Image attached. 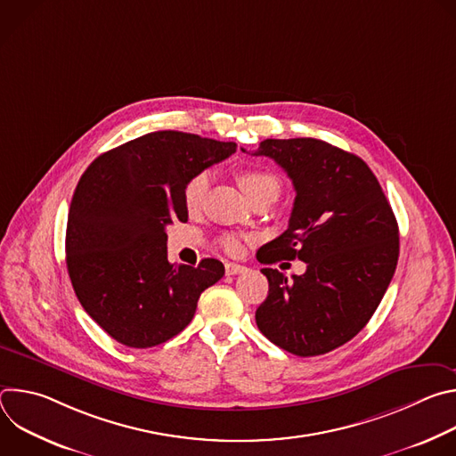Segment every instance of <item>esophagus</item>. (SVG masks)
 Wrapping results in <instances>:
<instances>
[{"label": "esophagus", "mask_w": 456, "mask_h": 456, "mask_svg": "<svg viewBox=\"0 0 456 456\" xmlns=\"http://www.w3.org/2000/svg\"><path fill=\"white\" fill-rule=\"evenodd\" d=\"M247 269L243 265H238V264H225V273L229 276H236V274H243Z\"/></svg>", "instance_id": "1"}]
</instances>
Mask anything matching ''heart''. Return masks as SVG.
<instances>
[{
  "label": "heart",
  "instance_id": "heart-1",
  "mask_svg": "<svg viewBox=\"0 0 456 456\" xmlns=\"http://www.w3.org/2000/svg\"><path fill=\"white\" fill-rule=\"evenodd\" d=\"M238 183L245 191L248 199H254L262 192H274V194L280 192V178L274 173L262 167H241L238 171ZM208 185H209L208 173H197L187 180L183 187V202L187 209L194 211L202 206ZM220 243L231 254L240 250V241L232 234L224 236Z\"/></svg>",
  "mask_w": 456,
  "mask_h": 456
}]
</instances>
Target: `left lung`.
<instances>
[{"label":"left lung","instance_id":"1","mask_svg":"<svg viewBox=\"0 0 456 456\" xmlns=\"http://www.w3.org/2000/svg\"><path fill=\"white\" fill-rule=\"evenodd\" d=\"M252 155L273 159L296 189L289 229L257 250V262L306 264L292 280L262 269L269 296L256 310L257 329L299 357L332 352L366 327L395 274L392 206L368 164L329 142L267 139Z\"/></svg>","mask_w":456,"mask_h":456}]
</instances>
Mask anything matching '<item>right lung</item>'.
<instances>
[{
  "label": "right lung",
  "instance_id": "add662e5",
  "mask_svg": "<svg viewBox=\"0 0 456 456\" xmlns=\"http://www.w3.org/2000/svg\"><path fill=\"white\" fill-rule=\"evenodd\" d=\"M234 151V142L153 132L102 153L83 173L69 211L67 267L83 308L115 341L166 343L222 280L215 257L171 265L166 227L187 222V180Z\"/></svg>",
  "mask_w": 456,
  "mask_h": 456
}]
</instances>
